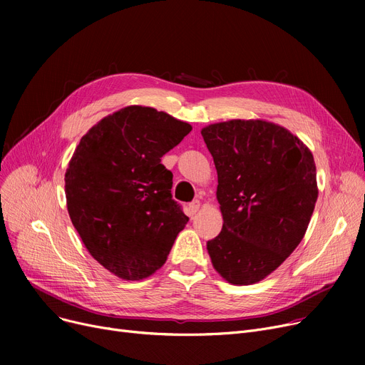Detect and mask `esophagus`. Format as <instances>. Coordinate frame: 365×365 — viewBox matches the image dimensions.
<instances>
[{
    "mask_svg": "<svg viewBox=\"0 0 365 365\" xmlns=\"http://www.w3.org/2000/svg\"><path fill=\"white\" fill-rule=\"evenodd\" d=\"M200 207H201V202H200L198 200H195V201L190 202V204H189V215H190V216L197 215V213H198V210H200Z\"/></svg>",
    "mask_w": 365,
    "mask_h": 365,
    "instance_id": "1",
    "label": "esophagus"
}]
</instances>
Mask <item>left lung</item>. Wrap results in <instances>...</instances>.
<instances>
[{
    "instance_id": "8db88e82",
    "label": "left lung",
    "mask_w": 365,
    "mask_h": 365,
    "mask_svg": "<svg viewBox=\"0 0 365 365\" xmlns=\"http://www.w3.org/2000/svg\"><path fill=\"white\" fill-rule=\"evenodd\" d=\"M217 170L223 226L207 241L215 269L250 285L274 272L300 244L318 198L312 152L289 130L231 120L201 130Z\"/></svg>"
}]
</instances>
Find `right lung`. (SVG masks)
Listing matches in <instances>:
<instances>
[{
    "mask_svg": "<svg viewBox=\"0 0 365 365\" xmlns=\"http://www.w3.org/2000/svg\"><path fill=\"white\" fill-rule=\"evenodd\" d=\"M190 130L165 112L127 106L91 127L69 161L72 225L88 253L123 279L160 269L189 220L173 200V173L161 157Z\"/></svg>",
    "mask_w": 365,
    "mask_h": 365,
    "instance_id": "1",
    "label": "right lung"
}]
</instances>
